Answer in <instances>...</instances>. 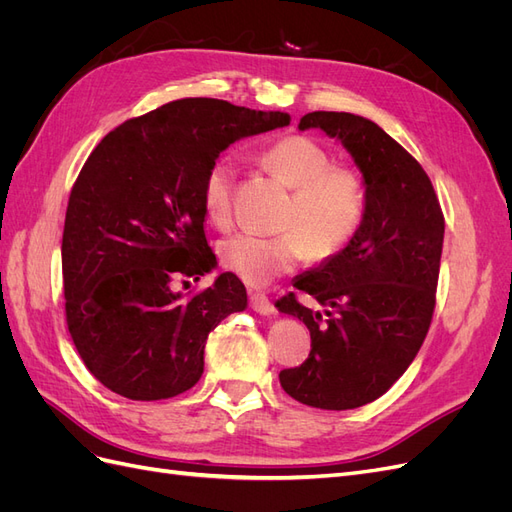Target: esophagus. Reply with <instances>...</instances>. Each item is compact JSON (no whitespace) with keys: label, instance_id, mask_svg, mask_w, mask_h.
<instances>
[{"label":"esophagus","instance_id":"34e87169","mask_svg":"<svg viewBox=\"0 0 512 512\" xmlns=\"http://www.w3.org/2000/svg\"><path fill=\"white\" fill-rule=\"evenodd\" d=\"M250 305H252L254 312H258V314H262V316H273V314H275V307H273V303L269 301L267 294L252 292V294H250Z\"/></svg>","mask_w":512,"mask_h":512}]
</instances>
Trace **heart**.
<instances>
[{
	"mask_svg": "<svg viewBox=\"0 0 512 512\" xmlns=\"http://www.w3.org/2000/svg\"><path fill=\"white\" fill-rule=\"evenodd\" d=\"M265 164L292 190L280 235L239 232L222 241L226 271L247 286L265 288L297 269L309 250L316 258L339 254L354 239L365 215V190L359 175L333 166L329 151L307 136H286L271 145ZM232 158L215 160L203 181V207L211 224L224 228L232 215Z\"/></svg>",
	"mask_w": 512,
	"mask_h": 512,
	"instance_id": "1",
	"label": "heart"
}]
</instances>
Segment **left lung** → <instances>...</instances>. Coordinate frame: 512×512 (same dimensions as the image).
Instances as JSON below:
<instances>
[{
    "label": "left lung",
    "instance_id": "obj_1",
    "mask_svg": "<svg viewBox=\"0 0 512 512\" xmlns=\"http://www.w3.org/2000/svg\"><path fill=\"white\" fill-rule=\"evenodd\" d=\"M342 143L363 175L365 215L342 252L297 277L275 307L305 322L312 352L282 369V389L305 406L352 410L384 395L410 367L429 331L440 273L444 218L433 185L378 123L352 113H307L299 130Z\"/></svg>",
    "mask_w": 512,
    "mask_h": 512
}]
</instances>
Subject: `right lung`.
Wrapping results in <instances>:
<instances>
[{
  "mask_svg": "<svg viewBox=\"0 0 512 512\" xmlns=\"http://www.w3.org/2000/svg\"><path fill=\"white\" fill-rule=\"evenodd\" d=\"M288 123L280 111L183 98L121 123L91 151L68 200L61 269L72 342L106 389L156 401L203 376L209 333L247 307L232 273L190 299L175 288L218 267L205 175L235 141Z\"/></svg>",
  "mask_w": 512,
  "mask_h": 512,
  "instance_id": "right-lung-1",
  "label": "right lung"
}]
</instances>
